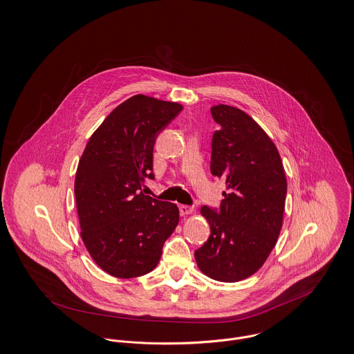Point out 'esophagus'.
Here are the masks:
<instances>
[{
	"instance_id": "obj_1",
	"label": "esophagus",
	"mask_w": 354,
	"mask_h": 354,
	"mask_svg": "<svg viewBox=\"0 0 354 354\" xmlns=\"http://www.w3.org/2000/svg\"><path fill=\"white\" fill-rule=\"evenodd\" d=\"M194 212V207L193 206H189V205H179V213L180 216H187V214H192Z\"/></svg>"
}]
</instances>
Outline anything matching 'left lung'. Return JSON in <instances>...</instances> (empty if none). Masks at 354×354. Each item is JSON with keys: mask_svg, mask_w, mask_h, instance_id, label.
I'll return each mask as SVG.
<instances>
[{"mask_svg": "<svg viewBox=\"0 0 354 354\" xmlns=\"http://www.w3.org/2000/svg\"><path fill=\"white\" fill-rule=\"evenodd\" d=\"M210 113L220 124L212 138L210 172L227 190L218 209H201L210 236L196 250V261L203 274L236 282L258 272L274 248L286 178L273 141L254 119L227 104Z\"/></svg>", "mask_w": 354, "mask_h": 354, "instance_id": "left-lung-1", "label": "left lung"}]
</instances>
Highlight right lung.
Instances as JSON below:
<instances>
[{"label": "right lung", "instance_id": "1", "mask_svg": "<svg viewBox=\"0 0 354 354\" xmlns=\"http://www.w3.org/2000/svg\"><path fill=\"white\" fill-rule=\"evenodd\" d=\"M183 107L136 95L103 120L80 158L75 196L82 241L109 274L133 278L158 266L179 223L175 203L144 196L153 175V147Z\"/></svg>", "mask_w": 354, "mask_h": 354}]
</instances>
